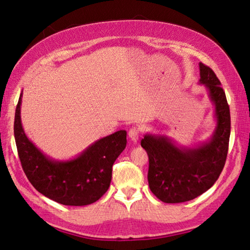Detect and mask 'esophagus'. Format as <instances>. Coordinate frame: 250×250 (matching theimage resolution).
Returning a JSON list of instances; mask_svg holds the SVG:
<instances>
[{
  "label": "esophagus",
  "instance_id": "esophagus-1",
  "mask_svg": "<svg viewBox=\"0 0 250 250\" xmlns=\"http://www.w3.org/2000/svg\"><path fill=\"white\" fill-rule=\"evenodd\" d=\"M140 128L139 127H131L129 132H128V135H129V139L133 142L137 143L139 141V137H140Z\"/></svg>",
  "mask_w": 250,
  "mask_h": 250
}]
</instances>
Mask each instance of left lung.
Returning a JSON list of instances; mask_svg holds the SVG:
<instances>
[{"label": "left lung", "instance_id": "8db88e82", "mask_svg": "<svg viewBox=\"0 0 250 250\" xmlns=\"http://www.w3.org/2000/svg\"><path fill=\"white\" fill-rule=\"evenodd\" d=\"M199 84L206 86L215 106L211 138L195 147H183L166 135L146 133L141 146L149 156L151 192L166 203L190 201L207 192L223 170L229 151L230 113L221 83L210 67L199 63Z\"/></svg>", "mask_w": 250, "mask_h": 250}]
</instances>
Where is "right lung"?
I'll return each instance as SVG.
<instances>
[{
    "label": "right lung",
    "mask_w": 250,
    "mask_h": 250,
    "mask_svg": "<svg viewBox=\"0 0 250 250\" xmlns=\"http://www.w3.org/2000/svg\"><path fill=\"white\" fill-rule=\"evenodd\" d=\"M21 96L14 117V138L27 178L41 194L63 206L94 203L108 190L112 165L126 147V131L96 141L69 161L52 160L28 139L21 120Z\"/></svg>",
    "instance_id": "1"
}]
</instances>
